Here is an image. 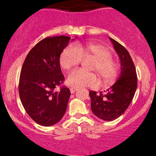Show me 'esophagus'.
<instances>
[{
  "label": "esophagus",
  "mask_w": 156,
  "mask_h": 156,
  "mask_svg": "<svg viewBox=\"0 0 156 156\" xmlns=\"http://www.w3.org/2000/svg\"><path fill=\"white\" fill-rule=\"evenodd\" d=\"M69 89H70V91H71V93H72V94H74V93L75 92V91L77 90V88H75V87H70L69 88Z\"/></svg>",
  "instance_id": "34e87169"
}]
</instances>
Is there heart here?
I'll use <instances>...</instances> for the list:
<instances>
[{"label": "heart", "instance_id": "obj_1", "mask_svg": "<svg viewBox=\"0 0 156 156\" xmlns=\"http://www.w3.org/2000/svg\"><path fill=\"white\" fill-rule=\"evenodd\" d=\"M93 59L94 62L91 70L98 73L104 84H109L115 80L119 73V63L112 57V52L106 47L94 43H87L75 47L69 45L63 50L59 57V64L65 70L75 68L83 59ZM67 84L75 88L97 86L98 78L94 72L81 69L71 72L66 79Z\"/></svg>", "mask_w": 156, "mask_h": 156}]
</instances>
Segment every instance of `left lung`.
Wrapping results in <instances>:
<instances>
[{
  "label": "left lung",
  "mask_w": 156,
  "mask_h": 156,
  "mask_svg": "<svg viewBox=\"0 0 156 156\" xmlns=\"http://www.w3.org/2000/svg\"><path fill=\"white\" fill-rule=\"evenodd\" d=\"M121 59L120 78L106 93L90 90L91 110L96 116L104 121H112L122 115L130 106L136 87L137 76L134 63L125 47L110 37Z\"/></svg>",
  "instance_id": "obj_1"
}]
</instances>
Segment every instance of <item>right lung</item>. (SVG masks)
<instances>
[{"label":"right lung","mask_w":156,"mask_h":156,"mask_svg":"<svg viewBox=\"0 0 156 156\" xmlns=\"http://www.w3.org/2000/svg\"><path fill=\"white\" fill-rule=\"evenodd\" d=\"M70 39L64 35L42 39L30 50L22 67L19 82L22 104L31 119L42 126L56 124L66 110L71 92L63 85L59 57Z\"/></svg>","instance_id":"1"}]
</instances>
